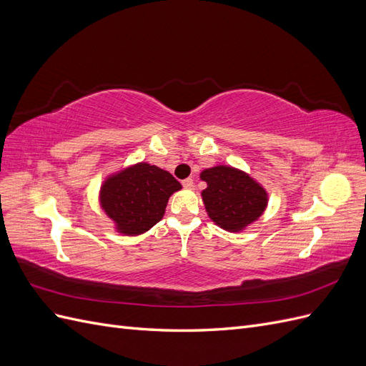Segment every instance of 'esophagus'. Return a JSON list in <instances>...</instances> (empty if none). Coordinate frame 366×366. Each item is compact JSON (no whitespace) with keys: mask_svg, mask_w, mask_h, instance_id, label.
Instances as JSON below:
<instances>
[{"mask_svg":"<svg viewBox=\"0 0 366 366\" xmlns=\"http://www.w3.org/2000/svg\"><path fill=\"white\" fill-rule=\"evenodd\" d=\"M182 184H183L184 189H192V187H194V180L192 179H186V180L182 182Z\"/></svg>","mask_w":366,"mask_h":366,"instance_id":"obj_1","label":"esophagus"}]
</instances>
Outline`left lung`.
I'll use <instances>...</instances> for the list:
<instances>
[{
  "mask_svg": "<svg viewBox=\"0 0 366 366\" xmlns=\"http://www.w3.org/2000/svg\"><path fill=\"white\" fill-rule=\"evenodd\" d=\"M200 179L207 184L202 198L209 218L232 234L254 223L267 207V191L244 171L218 164L204 169Z\"/></svg>",
  "mask_w": 366,
  "mask_h": 366,
  "instance_id": "obj_1",
  "label": "left lung"
}]
</instances>
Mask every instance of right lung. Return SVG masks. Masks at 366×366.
I'll list each match as a JSON object with an SVG mask.
<instances>
[{
    "label": "right lung",
    "instance_id": "add662e5",
    "mask_svg": "<svg viewBox=\"0 0 366 366\" xmlns=\"http://www.w3.org/2000/svg\"><path fill=\"white\" fill-rule=\"evenodd\" d=\"M182 184L156 164L140 162L108 175L99 203L122 235L145 234L163 218L169 197Z\"/></svg>",
    "mask_w": 366,
    "mask_h": 366
}]
</instances>
